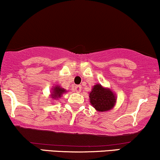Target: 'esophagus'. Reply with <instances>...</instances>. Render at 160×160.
Instances as JSON below:
<instances>
[{"mask_svg":"<svg viewBox=\"0 0 160 160\" xmlns=\"http://www.w3.org/2000/svg\"><path fill=\"white\" fill-rule=\"evenodd\" d=\"M74 90L76 92H80L81 91H82V86H81V85H75V86L74 87Z\"/></svg>","mask_w":160,"mask_h":160,"instance_id":"obj_1","label":"esophagus"}]
</instances>
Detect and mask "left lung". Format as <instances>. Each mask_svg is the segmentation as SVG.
<instances>
[{
  "label": "left lung",
  "instance_id": "left-lung-1",
  "mask_svg": "<svg viewBox=\"0 0 160 160\" xmlns=\"http://www.w3.org/2000/svg\"><path fill=\"white\" fill-rule=\"evenodd\" d=\"M90 103L98 111H110L116 103V96L111 89L104 88L100 84H96L89 93Z\"/></svg>",
  "mask_w": 160,
  "mask_h": 160
}]
</instances>
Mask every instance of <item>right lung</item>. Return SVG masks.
Returning a JSON list of instances; mask_svg holds the SVG:
<instances>
[{"label": "right lung", "mask_w": 160, "mask_h": 160, "mask_svg": "<svg viewBox=\"0 0 160 160\" xmlns=\"http://www.w3.org/2000/svg\"><path fill=\"white\" fill-rule=\"evenodd\" d=\"M66 92V89L60 86H55L52 89V94H51V98L58 99L62 96V94Z\"/></svg>", "instance_id": "right-lung-1"}]
</instances>
